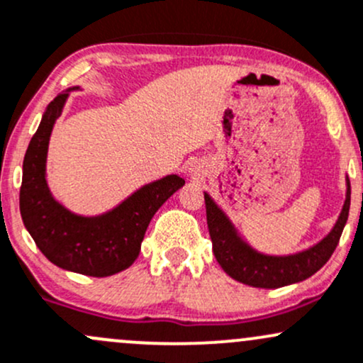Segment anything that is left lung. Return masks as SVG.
<instances>
[{
  "mask_svg": "<svg viewBox=\"0 0 363 363\" xmlns=\"http://www.w3.org/2000/svg\"><path fill=\"white\" fill-rule=\"evenodd\" d=\"M346 186L348 188H346L343 210L333 230L312 248L288 255V257H272V255L255 252L252 246L246 245L238 236L236 229L225 217V213L218 208L210 194L205 193L206 224H208V233L212 238L215 258L225 274L253 288L274 289L305 281L325 265L340 242L350 212L352 188H350L348 179H346Z\"/></svg>",
  "mask_w": 363,
  "mask_h": 363,
  "instance_id": "1",
  "label": "left lung"
}]
</instances>
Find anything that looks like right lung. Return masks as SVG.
Masks as SVG:
<instances>
[{
    "mask_svg": "<svg viewBox=\"0 0 363 363\" xmlns=\"http://www.w3.org/2000/svg\"><path fill=\"white\" fill-rule=\"evenodd\" d=\"M69 91L50 103L26 151L20 215L38 248L51 264L91 277L113 276L134 264L150 220L163 203L184 186V179L167 175L143 186L117 208L98 217L69 212L51 196L46 184L48 143Z\"/></svg>",
    "mask_w": 363,
    "mask_h": 363,
    "instance_id": "obj_1",
    "label": "right lung"
}]
</instances>
